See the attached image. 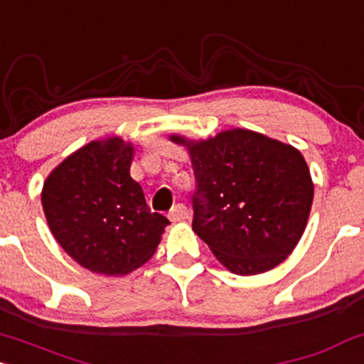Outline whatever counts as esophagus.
<instances>
[{
	"label": "esophagus",
	"mask_w": 364,
	"mask_h": 364,
	"mask_svg": "<svg viewBox=\"0 0 364 364\" xmlns=\"http://www.w3.org/2000/svg\"><path fill=\"white\" fill-rule=\"evenodd\" d=\"M188 218H190V210L186 209V205H183V203L174 205L169 213V219L173 223H183V221H186Z\"/></svg>",
	"instance_id": "esophagus-1"
}]
</instances>
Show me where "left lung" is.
Masks as SVG:
<instances>
[{
	"instance_id": "8db88e82",
	"label": "left lung",
	"mask_w": 364,
	"mask_h": 364,
	"mask_svg": "<svg viewBox=\"0 0 364 364\" xmlns=\"http://www.w3.org/2000/svg\"><path fill=\"white\" fill-rule=\"evenodd\" d=\"M185 146L197 179L193 231L228 271L242 277L282 264L301 240L314 197L304 155L245 127L191 139Z\"/></svg>"
}]
</instances>
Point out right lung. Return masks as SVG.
<instances>
[{"label":"right lung","mask_w":364,"mask_h":364,"mask_svg":"<svg viewBox=\"0 0 364 364\" xmlns=\"http://www.w3.org/2000/svg\"><path fill=\"white\" fill-rule=\"evenodd\" d=\"M134 143L98 138L72 151L48 174L41 203L51 235L91 273L124 277L155 254L166 215L151 213L131 178Z\"/></svg>","instance_id":"1"}]
</instances>
